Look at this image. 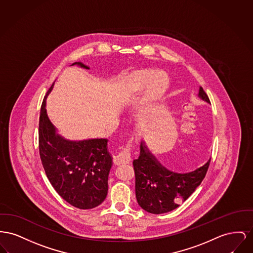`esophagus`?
I'll use <instances>...</instances> for the list:
<instances>
[{"mask_svg": "<svg viewBox=\"0 0 253 253\" xmlns=\"http://www.w3.org/2000/svg\"><path fill=\"white\" fill-rule=\"evenodd\" d=\"M131 146H132V140H129V142L126 144V146L123 148L119 154H117L114 158V164L117 166L128 164L131 161Z\"/></svg>", "mask_w": 253, "mask_h": 253, "instance_id": "obj_1", "label": "esophagus"}]
</instances>
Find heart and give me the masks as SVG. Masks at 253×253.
<instances>
[{
    "label": "heart",
    "mask_w": 253,
    "mask_h": 253,
    "mask_svg": "<svg viewBox=\"0 0 253 253\" xmlns=\"http://www.w3.org/2000/svg\"><path fill=\"white\" fill-rule=\"evenodd\" d=\"M169 84V76L162 70L140 69L133 72L128 79L127 93L136 95L146 88L143 104L138 110L139 116L146 117L166 94Z\"/></svg>",
    "instance_id": "obj_1"
}]
</instances>
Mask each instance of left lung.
Masks as SVG:
<instances>
[{
    "mask_svg": "<svg viewBox=\"0 0 253 253\" xmlns=\"http://www.w3.org/2000/svg\"><path fill=\"white\" fill-rule=\"evenodd\" d=\"M198 96L211 104L201 86ZM210 162L211 159L190 172L171 171L156 159L142 141L139 158L133 161L135 193L139 206L153 214L169 212L177 209L200 186L207 174Z\"/></svg>",
    "mask_w": 253,
    "mask_h": 253,
    "instance_id": "left-lung-1",
    "label": "left lung"
}]
</instances>
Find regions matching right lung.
<instances>
[{"instance_id": "1", "label": "right lung", "mask_w": 253, "mask_h": 253, "mask_svg": "<svg viewBox=\"0 0 253 253\" xmlns=\"http://www.w3.org/2000/svg\"><path fill=\"white\" fill-rule=\"evenodd\" d=\"M74 65L89 69L81 62L71 66ZM53 85L41 107V161L50 184L63 199L80 210L93 209L101 205L107 195V180L112 166L107 139L69 141L56 132L45 109L46 98Z\"/></svg>"}]
</instances>
